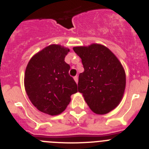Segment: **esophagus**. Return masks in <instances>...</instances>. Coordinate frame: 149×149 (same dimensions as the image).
I'll list each match as a JSON object with an SVG mask.
<instances>
[{
    "mask_svg": "<svg viewBox=\"0 0 149 149\" xmlns=\"http://www.w3.org/2000/svg\"><path fill=\"white\" fill-rule=\"evenodd\" d=\"M74 81H75L76 83H78V77H77V76H75V77H74Z\"/></svg>",
    "mask_w": 149,
    "mask_h": 149,
    "instance_id": "1",
    "label": "esophagus"
}]
</instances>
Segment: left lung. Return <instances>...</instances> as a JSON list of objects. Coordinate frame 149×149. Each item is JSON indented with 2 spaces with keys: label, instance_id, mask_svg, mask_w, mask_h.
<instances>
[{
  "label": "left lung",
  "instance_id": "1",
  "mask_svg": "<svg viewBox=\"0 0 149 149\" xmlns=\"http://www.w3.org/2000/svg\"><path fill=\"white\" fill-rule=\"evenodd\" d=\"M73 50L81 58L84 68L79 74L78 92L95 113H108L123 97L126 77L122 65L102 45L74 47Z\"/></svg>",
  "mask_w": 149,
  "mask_h": 149
}]
</instances>
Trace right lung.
<instances>
[{
	"label": "right lung",
	"instance_id": "obj_1",
	"mask_svg": "<svg viewBox=\"0 0 149 149\" xmlns=\"http://www.w3.org/2000/svg\"><path fill=\"white\" fill-rule=\"evenodd\" d=\"M69 49L51 45L30 59L24 74V87L29 99L39 111L51 116L60 114L77 92L65 62Z\"/></svg>",
	"mask_w": 149,
	"mask_h": 149
}]
</instances>
